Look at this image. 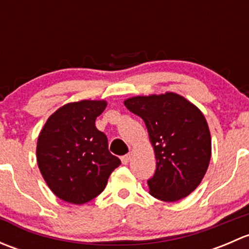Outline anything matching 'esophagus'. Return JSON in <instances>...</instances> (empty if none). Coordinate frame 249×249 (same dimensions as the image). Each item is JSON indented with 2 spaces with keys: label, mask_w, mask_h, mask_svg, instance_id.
<instances>
[{
  "label": "esophagus",
  "mask_w": 249,
  "mask_h": 249,
  "mask_svg": "<svg viewBox=\"0 0 249 249\" xmlns=\"http://www.w3.org/2000/svg\"><path fill=\"white\" fill-rule=\"evenodd\" d=\"M130 159H131V154H126V155H124V157H122V162H123V164L126 165L127 162L130 161Z\"/></svg>",
  "instance_id": "34e87169"
}]
</instances>
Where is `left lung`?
Here are the masks:
<instances>
[{
	"mask_svg": "<svg viewBox=\"0 0 249 249\" xmlns=\"http://www.w3.org/2000/svg\"><path fill=\"white\" fill-rule=\"evenodd\" d=\"M124 105L142 118L154 148L150 195L167 202L188 196L201 183L211 160V134L201 110L175 92L135 96Z\"/></svg>",
	"mask_w": 249,
	"mask_h": 249,
	"instance_id": "8db88e82",
	"label": "left lung"
}]
</instances>
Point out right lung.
Instances as JSON below:
<instances>
[{
	"instance_id": "obj_1",
	"label": "right lung",
	"mask_w": 249,
	"mask_h": 249,
	"mask_svg": "<svg viewBox=\"0 0 249 249\" xmlns=\"http://www.w3.org/2000/svg\"><path fill=\"white\" fill-rule=\"evenodd\" d=\"M106 101L83 100L60 107L48 118L37 142V164L53 193L82 205L104 192L120 165L108 150V140L95 126Z\"/></svg>"
}]
</instances>
